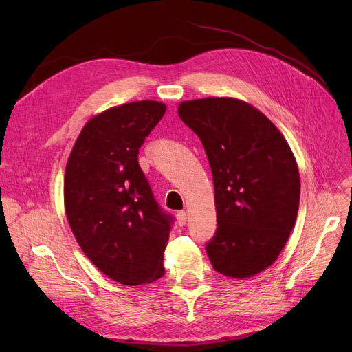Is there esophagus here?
<instances>
[{
    "label": "esophagus",
    "mask_w": 352,
    "mask_h": 352,
    "mask_svg": "<svg viewBox=\"0 0 352 352\" xmlns=\"http://www.w3.org/2000/svg\"><path fill=\"white\" fill-rule=\"evenodd\" d=\"M176 220H177V225H179V226H185L186 221H188V214H186L185 211H177Z\"/></svg>",
    "instance_id": "34e87169"
}]
</instances>
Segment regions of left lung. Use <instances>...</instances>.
Instances as JSON below:
<instances>
[{"mask_svg":"<svg viewBox=\"0 0 352 352\" xmlns=\"http://www.w3.org/2000/svg\"><path fill=\"white\" fill-rule=\"evenodd\" d=\"M201 140L214 182L216 235L207 243L216 272L248 279L276 261L300 206V172L282 132L251 104L207 97L179 104Z\"/></svg>","mask_w":352,"mask_h":352,"instance_id":"1","label":"left lung"}]
</instances>
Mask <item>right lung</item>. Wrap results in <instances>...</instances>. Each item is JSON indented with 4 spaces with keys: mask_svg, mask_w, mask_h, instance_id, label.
Returning a JSON list of instances; mask_svg holds the SVG:
<instances>
[{
    "mask_svg": "<svg viewBox=\"0 0 352 352\" xmlns=\"http://www.w3.org/2000/svg\"><path fill=\"white\" fill-rule=\"evenodd\" d=\"M166 104L142 100L87 122L67 160L65 210L85 255L122 285L151 283L164 274L170 221L138 163L145 138Z\"/></svg>",
    "mask_w": 352,
    "mask_h": 352,
    "instance_id": "obj_1",
    "label": "right lung"
}]
</instances>
